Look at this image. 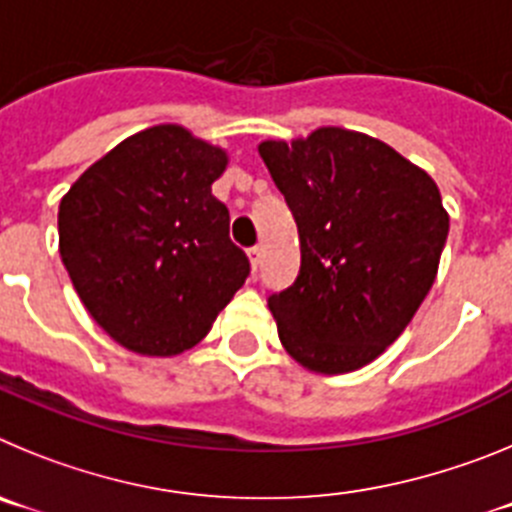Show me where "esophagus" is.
Listing matches in <instances>:
<instances>
[{
	"mask_svg": "<svg viewBox=\"0 0 512 512\" xmlns=\"http://www.w3.org/2000/svg\"><path fill=\"white\" fill-rule=\"evenodd\" d=\"M248 261H251V269L253 271L259 269V264H261V248L259 246L248 248Z\"/></svg>",
	"mask_w": 512,
	"mask_h": 512,
	"instance_id": "esophagus-1",
	"label": "esophagus"
}]
</instances>
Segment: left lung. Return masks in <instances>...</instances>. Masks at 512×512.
I'll list each match as a JSON object with an SVG mask.
<instances>
[{"label": "left lung", "mask_w": 512, "mask_h": 512, "mask_svg": "<svg viewBox=\"0 0 512 512\" xmlns=\"http://www.w3.org/2000/svg\"><path fill=\"white\" fill-rule=\"evenodd\" d=\"M295 215L300 277L269 297L284 351L307 372L348 374L402 336L433 287L449 212L420 166L346 128L261 140Z\"/></svg>", "instance_id": "left-lung-1"}]
</instances>
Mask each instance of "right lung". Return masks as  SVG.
<instances>
[{
  "label": "right lung",
  "mask_w": 512,
  "mask_h": 512,
  "mask_svg": "<svg viewBox=\"0 0 512 512\" xmlns=\"http://www.w3.org/2000/svg\"><path fill=\"white\" fill-rule=\"evenodd\" d=\"M228 151L176 122L94 161L58 205V251L94 323L133 354L197 346L248 277L212 182Z\"/></svg>",
  "instance_id": "right-lung-1"
}]
</instances>
